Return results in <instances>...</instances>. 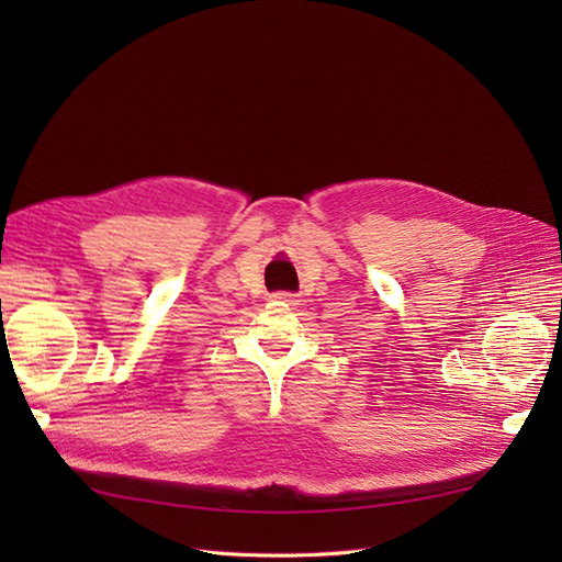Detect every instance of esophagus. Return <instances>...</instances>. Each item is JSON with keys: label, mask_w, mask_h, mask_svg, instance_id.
Masks as SVG:
<instances>
[{"label": "esophagus", "mask_w": 562, "mask_h": 562, "mask_svg": "<svg viewBox=\"0 0 562 562\" xmlns=\"http://www.w3.org/2000/svg\"><path fill=\"white\" fill-rule=\"evenodd\" d=\"M273 301L296 305V296H293V293H289V291H278V293H273Z\"/></svg>", "instance_id": "esophagus-1"}]
</instances>
